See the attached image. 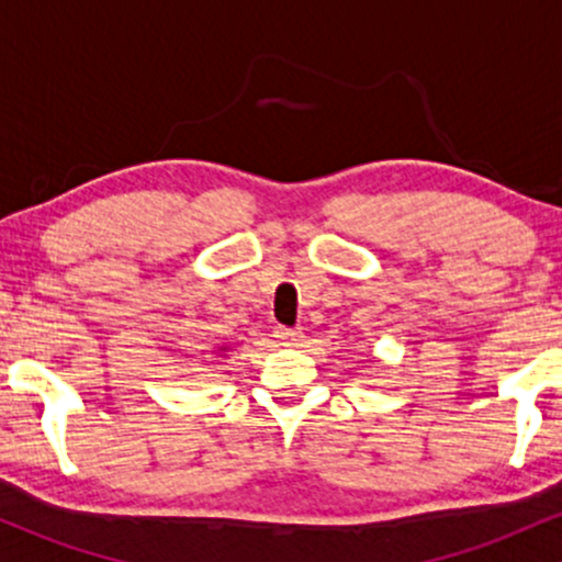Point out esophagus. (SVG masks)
I'll list each match as a JSON object with an SVG mask.
<instances>
[{
	"instance_id": "esophagus-1",
	"label": "esophagus",
	"mask_w": 562,
	"mask_h": 562,
	"mask_svg": "<svg viewBox=\"0 0 562 562\" xmlns=\"http://www.w3.org/2000/svg\"><path fill=\"white\" fill-rule=\"evenodd\" d=\"M274 338L280 346H299L301 340V330L299 327H277Z\"/></svg>"
}]
</instances>
